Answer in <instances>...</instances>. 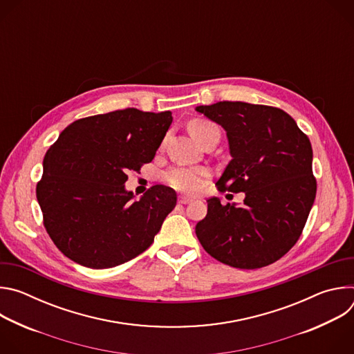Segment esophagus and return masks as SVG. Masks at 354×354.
Masks as SVG:
<instances>
[{
    "label": "esophagus",
    "instance_id": "34e87169",
    "mask_svg": "<svg viewBox=\"0 0 354 354\" xmlns=\"http://www.w3.org/2000/svg\"><path fill=\"white\" fill-rule=\"evenodd\" d=\"M178 201H179L180 205H187V203H190L192 198H190V197H186V196H180V197L178 198Z\"/></svg>",
    "mask_w": 354,
    "mask_h": 354
}]
</instances>
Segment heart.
<instances>
[{
    "instance_id": "heart-1",
    "label": "heart",
    "mask_w": 354,
    "mask_h": 354,
    "mask_svg": "<svg viewBox=\"0 0 354 354\" xmlns=\"http://www.w3.org/2000/svg\"><path fill=\"white\" fill-rule=\"evenodd\" d=\"M190 136L201 142L205 140L207 134H210L213 130H218L216 124H213L209 120L196 119L192 120L187 126ZM209 176V172L203 168H194V167H175L169 169L165 175V180L176 190L183 193H194L197 192L203 183L206 182Z\"/></svg>"
}]
</instances>
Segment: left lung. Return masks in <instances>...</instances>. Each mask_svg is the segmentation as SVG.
I'll list each match as a JSON object with an SVG mask.
<instances>
[{"label": "left lung", "mask_w": 354, "mask_h": 354, "mask_svg": "<svg viewBox=\"0 0 354 354\" xmlns=\"http://www.w3.org/2000/svg\"><path fill=\"white\" fill-rule=\"evenodd\" d=\"M196 111L227 131L232 160L218 190L245 193L241 206L207 200V214L196 224L201 246L238 269L279 261L298 241L315 200L310 138L273 106L224 100Z\"/></svg>", "instance_id": "8db88e82"}]
</instances>
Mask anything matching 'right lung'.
I'll return each mask as SVG.
<instances>
[{"label": "right lung", "mask_w": 354, "mask_h": 354, "mask_svg": "<svg viewBox=\"0 0 354 354\" xmlns=\"http://www.w3.org/2000/svg\"><path fill=\"white\" fill-rule=\"evenodd\" d=\"M171 123L169 111L95 115L67 126L47 149L36 197L47 234L68 259L115 268L154 242L176 206L175 190L156 185L136 200L124 183L129 171L153 161Z\"/></svg>", "instance_id": "add662e5"}]
</instances>
